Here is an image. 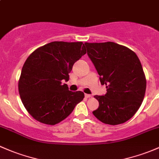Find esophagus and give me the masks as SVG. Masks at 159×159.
<instances>
[{"label":"esophagus","instance_id":"obj_1","mask_svg":"<svg viewBox=\"0 0 159 159\" xmlns=\"http://www.w3.org/2000/svg\"><path fill=\"white\" fill-rule=\"evenodd\" d=\"M91 96H92V95H89V94H85V97H86V98H90V97H91Z\"/></svg>","mask_w":159,"mask_h":159}]
</instances>
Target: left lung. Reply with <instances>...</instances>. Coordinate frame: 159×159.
<instances>
[{"label":"left lung","instance_id":"obj_1","mask_svg":"<svg viewBox=\"0 0 159 159\" xmlns=\"http://www.w3.org/2000/svg\"><path fill=\"white\" fill-rule=\"evenodd\" d=\"M105 95H95L99 102L93 111L97 119L110 125L126 122L136 114L145 96L146 80L137 55L128 48L111 42L85 43Z\"/></svg>","mask_w":159,"mask_h":159}]
</instances>
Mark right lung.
Returning a JSON list of instances; mask_svg holds the SVG:
<instances>
[{
    "mask_svg": "<svg viewBox=\"0 0 159 159\" xmlns=\"http://www.w3.org/2000/svg\"><path fill=\"white\" fill-rule=\"evenodd\" d=\"M86 53L82 42H52L29 56L22 68L19 93L23 105L36 120L54 125L67 117L84 98L67 85L73 64Z\"/></svg>",
    "mask_w": 159,
    "mask_h": 159,
    "instance_id": "right-lung-1",
    "label": "right lung"
}]
</instances>
